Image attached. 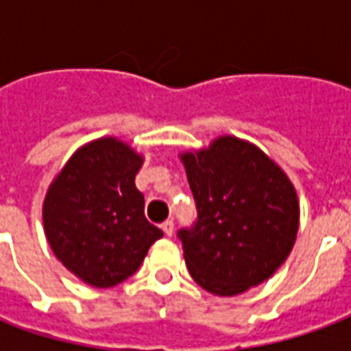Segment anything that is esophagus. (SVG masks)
Listing matches in <instances>:
<instances>
[{
    "mask_svg": "<svg viewBox=\"0 0 351 351\" xmlns=\"http://www.w3.org/2000/svg\"><path fill=\"white\" fill-rule=\"evenodd\" d=\"M161 229H163V233L167 237H173V233H175V223H173V220H165L161 223Z\"/></svg>",
    "mask_w": 351,
    "mask_h": 351,
    "instance_id": "1",
    "label": "esophagus"
}]
</instances>
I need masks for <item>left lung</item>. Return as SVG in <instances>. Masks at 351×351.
<instances>
[{"mask_svg": "<svg viewBox=\"0 0 351 351\" xmlns=\"http://www.w3.org/2000/svg\"><path fill=\"white\" fill-rule=\"evenodd\" d=\"M197 221L180 229L191 278L233 297L278 271L299 231V199L284 169L244 138L221 135L180 154Z\"/></svg>", "mask_w": 351, "mask_h": 351, "instance_id": "left-lung-1", "label": "left lung"}]
</instances>
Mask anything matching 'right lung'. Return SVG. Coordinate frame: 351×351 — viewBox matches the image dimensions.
<instances>
[{
  "instance_id": "right-lung-1",
  "label": "right lung",
  "mask_w": 351,
  "mask_h": 351,
  "mask_svg": "<svg viewBox=\"0 0 351 351\" xmlns=\"http://www.w3.org/2000/svg\"><path fill=\"white\" fill-rule=\"evenodd\" d=\"M145 158L116 137L80 146L50 182L43 226L50 248L88 286H118L163 237L145 218L135 175Z\"/></svg>"
}]
</instances>
